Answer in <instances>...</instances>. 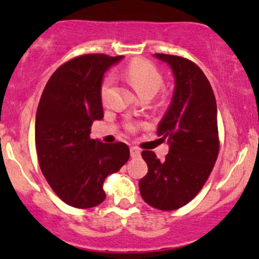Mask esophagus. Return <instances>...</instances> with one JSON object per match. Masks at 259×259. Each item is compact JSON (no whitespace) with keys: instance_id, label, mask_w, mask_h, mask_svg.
I'll return each instance as SVG.
<instances>
[{"instance_id":"1","label":"esophagus","mask_w":259,"mask_h":259,"mask_svg":"<svg viewBox=\"0 0 259 259\" xmlns=\"http://www.w3.org/2000/svg\"><path fill=\"white\" fill-rule=\"evenodd\" d=\"M140 149L137 148V146H132L130 148V155H132V158H139L140 156Z\"/></svg>"}]
</instances>
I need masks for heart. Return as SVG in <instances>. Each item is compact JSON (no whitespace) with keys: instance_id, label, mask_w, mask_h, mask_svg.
<instances>
[{"instance_id":"obj_1","label":"heart","mask_w":259,"mask_h":259,"mask_svg":"<svg viewBox=\"0 0 259 259\" xmlns=\"http://www.w3.org/2000/svg\"><path fill=\"white\" fill-rule=\"evenodd\" d=\"M125 79L129 81L130 85L135 89L142 98L144 96H154L163 86V75L160 70L145 59H134L125 66L124 69ZM113 79L111 76H105L100 85V98L105 101L110 91ZM130 132L137 129L134 124L127 125Z\"/></svg>"}]
</instances>
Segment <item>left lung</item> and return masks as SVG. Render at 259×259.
Wrapping results in <instances>:
<instances>
[{"mask_svg":"<svg viewBox=\"0 0 259 259\" xmlns=\"http://www.w3.org/2000/svg\"><path fill=\"white\" fill-rule=\"evenodd\" d=\"M155 57L171 67L176 79L173 100L158 126V135L168 139L170 149L164 161L154 151H143L148 174L140 179L139 189L150 207L176 210L202 190L218 158L217 103L198 65L176 55Z\"/></svg>","mask_w":259,"mask_h":259,"instance_id":"left-lung-1","label":"left lung"}]
</instances>
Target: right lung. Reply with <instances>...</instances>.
Segmentation results:
<instances>
[{"mask_svg": "<svg viewBox=\"0 0 259 259\" xmlns=\"http://www.w3.org/2000/svg\"><path fill=\"white\" fill-rule=\"evenodd\" d=\"M121 59L88 54L69 60L51 75L38 103L35 144L41 171L57 197L74 208L103 203L104 180L130 156L124 143L90 138L94 120L104 117V72Z\"/></svg>", "mask_w": 259, "mask_h": 259, "instance_id": "obj_1", "label": "right lung"}]
</instances>
